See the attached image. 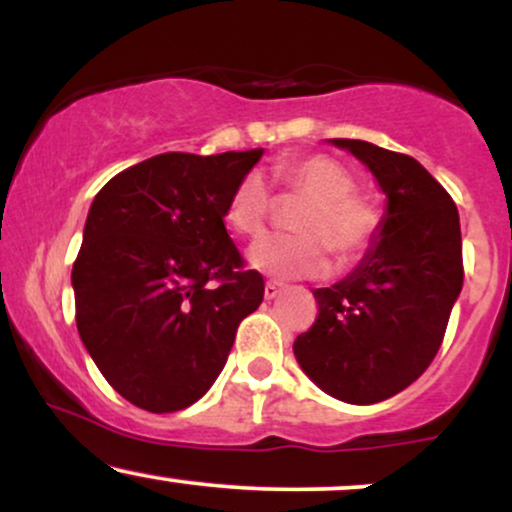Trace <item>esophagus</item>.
<instances>
[{"label":"esophagus","instance_id":"34e87169","mask_svg":"<svg viewBox=\"0 0 512 512\" xmlns=\"http://www.w3.org/2000/svg\"><path fill=\"white\" fill-rule=\"evenodd\" d=\"M279 293H281V286L276 284V281H267V284H264V298H267V301H274Z\"/></svg>","mask_w":512,"mask_h":512}]
</instances>
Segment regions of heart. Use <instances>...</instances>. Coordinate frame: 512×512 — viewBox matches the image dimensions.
Instances as JSON below:
<instances>
[{
    "mask_svg": "<svg viewBox=\"0 0 512 512\" xmlns=\"http://www.w3.org/2000/svg\"><path fill=\"white\" fill-rule=\"evenodd\" d=\"M276 180L310 197L298 214V236H269L248 250L252 269L274 279H315L332 269V248L342 260H356L378 233V211L356 197L354 175L325 154L286 158L274 168ZM269 214V187L260 173L245 175L226 207V223L238 236H260Z\"/></svg>",
    "mask_w": 512,
    "mask_h": 512,
    "instance_id": "heart-1",
    "label": "heart"
}]
</instances>
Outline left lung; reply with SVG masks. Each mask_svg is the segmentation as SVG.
Returning <instances> with one entry per match:
<instances>
[{
  "instance_id": "1",
  "label": "left lung",
  "mask_w": 512,
  "mask_h": 512,
  "mask_svg": "<svg viewBox=\"0 0 512 512\" xmlns=\"http://www.w3.org/2000/svg\"><path fill=\"white\" fill-rule=\"evenodd\" d=\"M327 142L370 170L385 214L354 272L313 291L320 313L293 354L330 397L375 404L409 387L438 354L462 291L460 214L416 158L361 139Z\"/></svg>"
}]
</instances>
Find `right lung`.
<instances>
[{
    "mask_svg": "<svg viewBox=\"0 0 512 512\" xmlns=\"http://www.w3.org/2000/svg\"><path fill=\"white\" fill-rule=\"evenodd\" d=\"M262 154H161L93 199L72 269L76 327L134 407L168 414L207 395L240 320L260 308L262 276L243 272L223 219Z\"/></svg>",
    "mask_w": 512,
    "mask_h": 512,
    "instance_id": "right-lung-1",
    "label": "right lung"
}]
</instances>
